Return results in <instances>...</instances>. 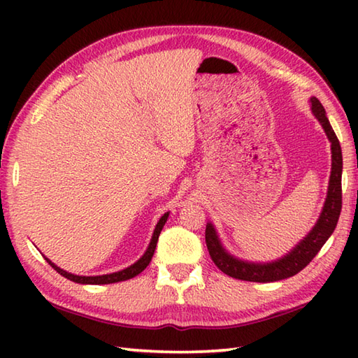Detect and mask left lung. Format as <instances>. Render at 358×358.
I'll use <instances>...</instances> for the list:
<instances>
[{
    "mask_svg": "<svg viewBox=\"0 0 358 358\" xmlns=\"http://www.w3.org/2000/svg\"><path fill=\"white\" fill-rule=\"evenodd\" d=\"M310 103H313L314 115L320 121L326 135H328L332 150V171L328 199L324 201L322 215L318 218L314 229L309 232L305 240L299 243V246H295L292 252L280 258L278 262L266 264L246 263L227 254L217 237L214 226L209 223L206 226V246L209 255L217 268L224 272L226 275L245 281H258V283H269V281H278L292 277L313 262V258L318 254V250L323 248L326 240L331 237V234L336 229L341 210V169H343V158H341L338 138L336 132H334L328 117H326L322 103L317 98H310Z\"/></svg>",
    "mask_w": 358,
    "mask_h": 358,
    "instance_id": "8db88e82",
    "label": "left lung"
}]
</instances>
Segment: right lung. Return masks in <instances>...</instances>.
<instances>
[{"label":"right lung","mask_w":358,"mask_h":358,"mask_svg":"<svg viewBox=\"0 0 358 358\" xmlns=\"http://www.w3.org/2000/svg\"><path fill=\"white\" fill-rule=\"evenodd\" d=\"M167 217H169V214H164L162 218H159V222L155 227L154 231V235H152V240H150V245L148 248L146 252H144V255L140 258L138 262L134 263L132 266H129V268L120 271V272H113V273H108V275H96V277H81V275H73V273H69L66 272L63 269H59L58 266L53 264L49 258H45V262H48L53 269H55L59 275L66 277L67 280L71 281H75V283H81V285H109V283H118V281H124V280H129V278H134L135 275H138L140 272H143L144 269L148 268V264L150 263L152 257H154V252H155V248H157V241H158V237H159V232H162L163 226L166 223Z\"/></svg>","instance_id":"add662e5"}]
</instances>
